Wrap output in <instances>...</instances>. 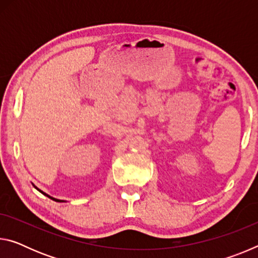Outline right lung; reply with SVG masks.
<instances>
[{
    "mask_svg": "<svg viewBox=\"0 0 258 258\" xmlns=\"http://www.w3.org/2000/svg\"><path fill=\"white\" fill-rule=\"evenodd\" d=\"M35 187H36V186H35ZM36 189H37V187H36ZM37 190H38V189H37ZM38 191H40V192H42V194H43V195H45V196H46V197H49V198H51L52 200H55V202H60V203H61V202H62V200H59V199H55V198H52V197H50V196H49V195H46V194H44V192H43V191H41V190H38Z\"/></svg>",
    "mask_w": 258,
    "mask_h": 258,
    "instance_id": "add662e5",
    "label": "right lung"
}]
</instances>
